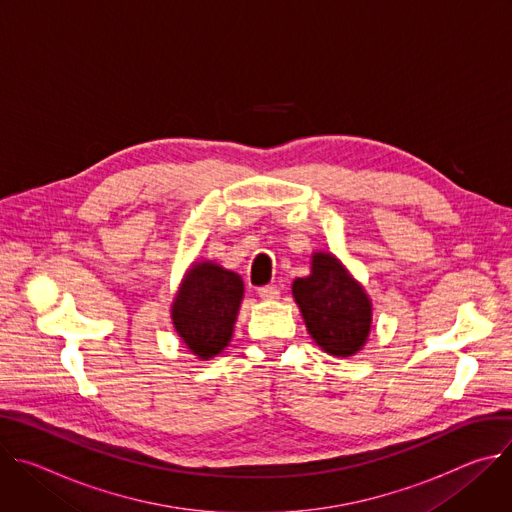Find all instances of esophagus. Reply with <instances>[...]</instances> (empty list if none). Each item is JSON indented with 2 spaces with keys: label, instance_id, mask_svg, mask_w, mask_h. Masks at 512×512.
<instances>
[{
  "label": "esophagus",
  "instance_id": "34e87169",
  "mask_svg": "<svg viewBox=\"0 0 512 512\" xmlns=\"http://www.w3.org/2000/svg\"><path fill=\"white\" fill-rule=\"evenodd\" d=\"M257 294L261 300H277L279 298V287L275 285H261L257 289Z\"/></svg>",
  "mask_w": 512,
  "mask_h": 512
}]
</instances>
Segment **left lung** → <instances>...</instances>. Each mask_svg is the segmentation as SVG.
Returning <instances> with one entry per match:
<instances>
[{
	"label": "left lung",
	"instance_id": "obj_1",
	"mask_svg": "<svg viewBox=\"0 0 512 512\" xmlns=\"http://www.w3.org/2000/svg\"><path fill=\"white\" fill-rule=\"evenodd\" d=\"M291 289L308 332L326 352L350 356L367 342L371 302L336 257L316 253L312 275L298 277Z\"/></svg>",
	"mask_w": 512,
	"mask_h": 512
}]
</instances>
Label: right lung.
Here are the masks:
<instances>
[{
    "mask_svg": "<svg viewBox=\"0 0 512 512\" xmlns=\"http://www.w3.org/2000/svg\"><path fill=\"white\" fill-rule=\"evenodd\" d=\"M243 300V279L221 265L194 263L172 306L184 344L202 360L221 352L233 334Z\"/></svg>",
    "mask_w": 512,
    "mask_h": 512,
    "instance_id": "right-lung-1",
    "label": "right lung"
}]
</instances>
